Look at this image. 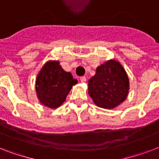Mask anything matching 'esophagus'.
I'll return each mask as SVG.
<instances>
[{"mask_svg":"<svg viewBox=\"0 0 159 159\" xmlns=\"http://www.w3.org/2000/svg\"><path fill=\"white\" fill-rule=\"evenodd\" d=\"M80 80H81V82H82V83H85V82H87V78H86V77H82L80 78Z\"/></svg>","mask_w":159,"mask_h":159,"instance_id":"34e87169","label":"esophagus"}]
</instances>
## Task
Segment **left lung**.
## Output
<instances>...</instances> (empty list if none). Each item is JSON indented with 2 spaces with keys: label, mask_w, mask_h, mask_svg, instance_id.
Here are the masks:
<instances>
[{
  "label": "left lung",
  "mask_w": 159,
  "mask_h": 159,
  "mask_svg": "<svg viewBox=\"0 0 159 159\" xmlns=\"http://www.w3.org/2000/svg\"><path fill=\"white\" fill-rule=\"evenodd\" d=\"M129 90L128 75L120 62L115 59L98 66L96 74L88 81V94L101 108H116L125 101Z\"/></svg>",
  "instance_id": "1"
}]
</instances>
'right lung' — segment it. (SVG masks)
Segmentation results:
<instances>
[{"label":"right lung","mask_w":159,"mask_h":159,"mask_svg":"<svg viewBox=\"0 0 159 159\" xmlns=\"http://www.w3.org/2000/svg\"><path fill=\"white\" fill-rule=\"evenodd\" d=\"M77 83L71 72L62 69L59 61L48 60L39 70L35 81L37 97L50 109L59 107L66 101L72 86Z\"/></svg>","instance_id":"1"}]
</instances>
